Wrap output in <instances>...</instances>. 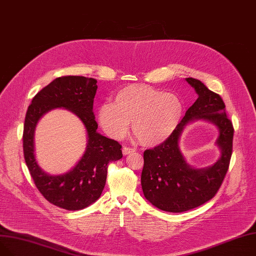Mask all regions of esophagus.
Segmentation results:
<instances>
[{"instance_id":"1","label":"esophagus","mask_w":256,"mask_h":256,"mask_svg":"<svg viewBox=\"0 0 256 256\" xmlns=\"http://www.w3.org/2000/svg\"><path fill=\"white\" fill-rule=\"evenodd\" d=\"M133 152H135V150L134 148H127V146H124L123 148H122V153H123V155H129V154H132Z\"/></svg>"}]
</instances>
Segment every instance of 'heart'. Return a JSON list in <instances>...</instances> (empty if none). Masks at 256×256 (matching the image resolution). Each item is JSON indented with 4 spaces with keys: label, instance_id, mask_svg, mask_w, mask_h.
Listing matches in <instances>:
<instances>
[{
    "label": "heart",
    "instance_id": "b5f03b06",
    "mask_svg": "<svg viewBox=\"0 0 256 256\" xmlns=\"http://www.w3.org/2000/svg\"><path fill=\"white\" fill-rule=\"evenodd\" d=\"M184 114L182 100L150 86H125L114 96V103L104 102L97 110L98 123L110 138L122 140L132 122L135 138L144 146L168 140Z\"/></svg>",
    "mask_w": 256,
    "mask_h": 256
}]
</instances>
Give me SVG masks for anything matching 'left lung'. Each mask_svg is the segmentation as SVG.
<instances>
[{
  "label": "left lung",
  "mask_w": 256,
  "mask_h": 256,
  "mask_svg": "<svg viewBox=\"0 0 256 256\" xmlns=\"http://www.w3.org/2000/svg\"><path fill=\"white\" fill-rule=\"evenodd\" d=\"M185 80L198 98L172 136L144 153L142 188L144 198L156 208L170 213L188 211L213 198L228 172L232 152L234 127L226 116L223 100L200 80ZM195 120L211 122L220 131L216 144L220 150V157L206 168L191 167L179 148L182 131Z\"/></svg>",
  "instance_id": "obj_1"
}]
</instances>
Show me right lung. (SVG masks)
Wrapping results in <instances>:
<instances>
[{
	"label": "right lung",
	"instance_id": "1",
	"mask_svg": "<svg viewBox=\"0 0 256 256\" xmlns=\"http://www.w3.org/2000/svg\"><path fill=\"white\" fill-rule=\"evenodd\" d=\"M96 84V80L84 76L58 78L37 93L24 118V155L28 172L45 200L68 211L94 204L104 189L108 163L123 157L121 144L97 131L93 112ZM56 108H65L81 120L87 132V146L73 169L62 175H50L36 160L34 140L40 118Z\"/></svg>",
	"mask_w": 256,
	"mask_h": 256
}]
</instances>
